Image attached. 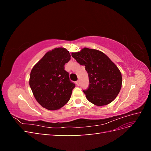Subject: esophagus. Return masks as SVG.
Here are the masks:
<instances>
[{"label":"esophagus","instance_id":"1","mask_svg":"<svg viewBox=\"0 0 151 151\" xmlns=\"http://www.w3.org/2000/svg\"><path fill=\"white\" fill-rule=\"evenodd\" d=\"M76 84H77V86H79V85H80V81H77L76 82Z\"/></svg>","mask_w":151,"mask_h":151}]
</instances>
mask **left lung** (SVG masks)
Listing matches in <instances>:
<instances>
[{
	"mask_svg": "<svg viewBox=\"0 0 151 151\" xmlns=\"http://www.w3.org/2000/svg\"><path fill=\"white\" fill-rule=\"evenodd\" d=\"M80 65H84L88 74L89 85L83 90L86 98L97 106L111 103L121 89V72L104 53L84 48L79 52L72 53Z\"/></svg>",
	"mask_w": 151,
	"mask_h": 151,
	"instance_id": "8db88e82",
	"label": "left lung"
}]
</instances>
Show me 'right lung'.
<instances>
[{"label":"right lung","instance_id":"add662e5","mask_svg":"<svg viewBox=\"0 0 151 151\" xmlns=\"http://www.w3.org/2000/svg\"><path fill=\"white\" fill-rule=\"evenodd\" d=\"M70 55L63 48L47 52L31 70L29 86L35 99L49 110L62 108L69 101L75 84L70 80L65 64Z\"/></svg>","mask_w":151,"mask_h":151}]
</instances>
